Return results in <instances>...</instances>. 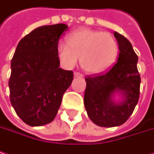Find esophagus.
<instances>
[{
  "label": "esophagus",
  "mask_w": 154,
  "mask_h": 154,
  "mask_svg": "<svg viewBox=\"0 0 154 154\" xmlns=\"http://www.w3.org/2000/svg\"><path fill=\"white\" fill-rule=\"evenodd\" d=\"M74 76L78 77H84V75H83L82 73L78 72V71H75V72H74Z\"/></svg>",
  "instance_id": "34e87169"
}]
</instances>
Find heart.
<instances>
[{"label": "heart", "instance_id": "obj_1", "mask_svg": "<svg viewBox=\"0 0 154 154\" xmlns=\"http://www.w3.org/2000/svg\"><path fill=\"white\" fill-rule=\"evenodd\" d=\"M119 44L112 34L90 29H79L67 36L66 42H59L57 54L62 63L74 67L80 58L81 67L92 74L101 73L116 61Z\"/></svg>", "mask_w": 154, "mask_h": 154}]
</instances>
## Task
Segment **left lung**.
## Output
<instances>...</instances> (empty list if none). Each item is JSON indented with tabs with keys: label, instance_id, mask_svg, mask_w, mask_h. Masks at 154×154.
Masks as SVG:
<instances>
[{
	"label": "left lung",
	"instance_id": "8db88e82",
	"mask_svg": "<svg viewBox=\"0 0 154 154\" xmlns=\"http://www.w3.org/2000/svg\"><path fill=\"white\" fill-rule=\"evenodd\" d=\"M114 36L119 47L118 62L105 72L85 77L86 112L92 122L103 127H114L126 122L140 98L138 56L124 35L114 32ZM115 91H120L125 97L121 104L111 100Z\"/></svg>",
	"mask_w": 154,
	"mask_h": 154
}]
</instances>
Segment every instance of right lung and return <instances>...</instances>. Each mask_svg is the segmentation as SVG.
Instances as JSON below:
<instances>
[{"label": "right lung", "instance_id": "1", "mask_svg": "<svg viewBox=\"0 0 154 154\" xmlns=\"http://www.w3.org/2000/svg\"><path fill=\"white\" fill-rule=\"evenodd\" d=\"M68 26H42L25 35L11 60L9 97L16 114L30 126L49 124L57 116L73 71L59 68L58 41Z\"/></svg>", "mask_w": 154, "mask_h": 154}]
</instances>
